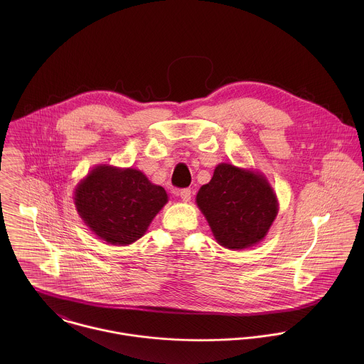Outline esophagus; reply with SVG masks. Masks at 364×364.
<instances>
[{
  "instance_id": "1",
  "label": "esophagus",
  "mask_w": 364,
  "mask_h": 364,
  "mask_svg": "<svg viewBox=\"0 0 364 364\" xmlns=\"http://www.w3.org/2000/svg\"><path fill=\"white\" fill-rule=\"evenodd\" d=\"M178 195L181 196V199H182L183 202H189V200H191V198H192V192H191V189H182Z\"/></svg>"
}]
</instances>
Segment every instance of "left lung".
I'll return each instance as SVG.
<instances>
[{
    "instance_id": "8db88e82",
    "label": "left lung",
    "mask_w": 364,
    "mask_h": 364,
    "mask_svg": "<svg viewBox=\"0 0 364 364\" xmlns=\"http://www.w3.org/2000/svg\"><path fill=\"white\" fill-rule=\"evenodd\" d=\"M215 241L231 251L251 248L266 237L277 213V196L255 169L228 162L215 166L211 181L196 195Z\"/></svg>"
}]
</instances>
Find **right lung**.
<instances>
[{
	"instance_id": "add662e5",
	"label": "right lung",
	"mask_w": 364,
	"mask_h": 364,
	"mask_svg": "<svg viewBox=\"0 0 364 364\" xmlns=\"http://www.w3.org/2000/svg\"><path fill=\"white\" fill-rule=\"evenodd\" d=\"M85 225L105 242L126 247L141 238L168 195L139 169L95 165L74 189Z\"/></svg>"
}]
</instances>
